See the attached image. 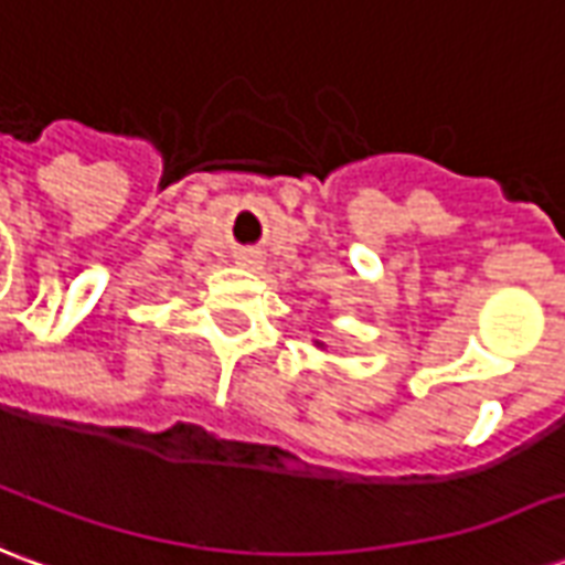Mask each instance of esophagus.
Here are the masks:
<instances>
[{"label":"esophagus","instance_id":"1","mask_svg":"<svg viewBox=\"0 0 565 565\" xmlns=\"http://www.w3.org/2000/svg\"><path fill=\"white\" fill-rule=\"evenodd\" d=\"M234 262H237L239 267H258V264H262V258H258V252L239 249L237 255H234Z\"/></svg>","mask_w":565,"mask_h":565}]
</instances>
